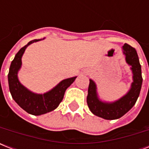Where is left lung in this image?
I'll list each match as a JSON object with an SVG mask.
<instances>
[{
  "instance_id": "obj_1",
  "label": "left lung",
  "mask_w": 149,
  "mask_h": 149,
  "mask_svg": "<svg viewBox=\"0 0 149 149\" xmlns=\"http://www.w3.org/2000/svg\"><path fill=\"white\" fill-rule=\"evenodd\" d=\"M123 50L126 56V62L132 65L134 80L132 88L125 97L112 104L100 101L97 95L95 84L92 79H90L86 97L89 108L93 114L107 120H114L125 115L135 104L141 91L142 84L141 69L136 50L128 44L123 45Z\"/></svg>"
}]
</instances>
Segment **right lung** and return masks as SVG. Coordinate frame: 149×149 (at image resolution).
<instances>
[{
  "label": "right lung",
  "instance_id": "add662e5",
  "mask_svg": "<svg viewBox=\"0 0 149 149\" xmlns=\"http://www.w3.org/2000/svg\"><path fill=\"white\" fill-rule=\"evenodd\" d=\"M39 39L30 41L26 45L22 47L15 55L10 64L8 72L9 90L12 98L23 110L33 115H41L53 111L63 100L65 90L74 82L77 77L69 78L61 81L49 92L44 94H36L27 90L20 84L17 73L22 65V56L28 45Z\"/></svg>",
  "mask_w": 149,
  "mask_h": 149
}]
</instances>
